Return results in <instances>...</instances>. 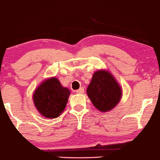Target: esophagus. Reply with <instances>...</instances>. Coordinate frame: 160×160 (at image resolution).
<instances>
[{"label": "esophagus", "mask_w": 160, "mask_h": 160, "mask_svg": "<svg viewBox=\"0 0 160 160\" xmlns=\"http://www.w3.org/2000/svg\"><path fill=\"white\" fill-rule=\"evenodd\" d=\"M76 92L78 93V94H82V93L84 92V89L83 88H80V89H79L78 90L76 91Z\"/></svg>", "instance_id": "1"}]
</instances>
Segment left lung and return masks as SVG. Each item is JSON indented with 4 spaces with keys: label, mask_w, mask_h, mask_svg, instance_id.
<instances>
[{
    "label": "left lung",
    "mask_w": 160,
    "mask_h": 160,
    "mask_svg": "<svg viewBox=\"0 0 160 160\" xmlns=\"http://www.w3.org/2000/svg\"><path fill=\"white\" fill-rule=\"evenodd\" d=\"M86 93L95 108L104 113L119 104L122 91L114 76L108 70L101 69L93 74Z\"/></svg>",
    "instance_id": "8db88e82"
}]
</instances>
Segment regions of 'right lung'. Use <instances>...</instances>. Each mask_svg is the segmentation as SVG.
<instances>
[{"mask_svg":"<svg viewBox=\"0 0 160 160\" xmlns=\"http://www.w3.org/2000/svg\"><path fill=\"white\" fill-rule=\"evenodd\" d=\"M71 92L62 86L58 78L46 79L33 92L36 109L47 119L59 117L66 107Z\"/></svg>","mask_w":160,"mask_h":160,"instance_id":"right-lung-1","label":"right lung"}]
</instances>
